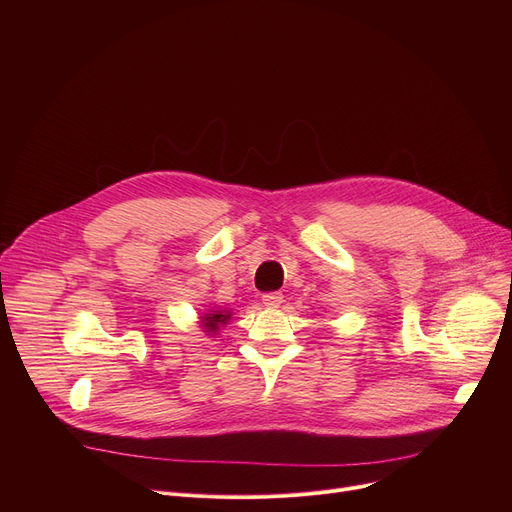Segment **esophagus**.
Here are the masks:
<instances>
[{"label":"esophagus","instance_id":"1","mask_svg":"<svg viewBox=\"0 0 512 512\" xmlns=\"http://www.w3.org/2000/svg\"><path fill=\"white\" fill-rule=\"evenodd\" d=\"M282 292H265L263 294V305L270 307V309H276L282 305Z\"/></svg>","mask_w":512,"mask_h":512}]
</instances>
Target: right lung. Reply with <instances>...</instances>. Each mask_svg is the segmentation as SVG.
I'll list each match as a JSON object with an SVG mask.
<instances>
[{
  "mask_svg": "<svg viewBox=\"0 0 512 512\" xmlns=\"http://www.w3.org/2000/svg\"><path fill=\"white\" fill-rule=\"evenodd\" d=\"M228 319H230V315H228V313H222V311H213V313H209L207 317H203L207 332H215V330L220 328V324H226Z\"/></svg>",
  "mask_w": 512,
  "mask_h": 512,
  "instance_id": "right-lung-1",
  "label": "right lung"
}]
</instances>
